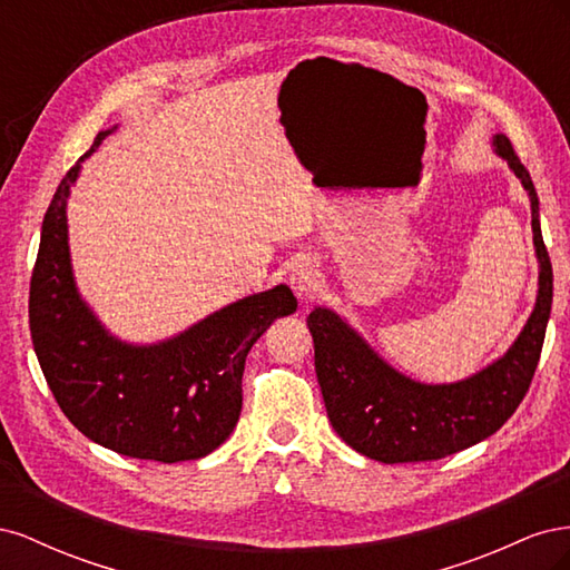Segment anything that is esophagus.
Here are the masks:
<instances>
[{"mask_svg":"<svg viewBox=\"0 0 570 570\" xmlns=\"http://www.w3.org/2000/svg\"><path fill=\"white\" fill-rule=\"evenodd\" d=\"M289 285L299 297H312L314 292L321 287V273H318L316 262H312V258H302V262L292 266Z\"/></svg>","mask_w":570,"mask_h":570,"instance_id":"esophagus-1","label":"esophagus"}]
</instances>
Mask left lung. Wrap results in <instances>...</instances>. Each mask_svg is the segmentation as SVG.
<instances>
[{"label":"left lung","instance_id":"8db88e82","mask_svg":"<svg viewBox=\"0 0 570 570\" xmlns=\"http://www.w3.org/2000/svg\"><path fill=\"white\" fill-rule=\"evenodd\" d=\"M530 195L532 237L540 258L534 312L513 347L463 383L421 385L392 371L352 327L327 308L306 316L327 419L352 450L383 463L438 461L490 438L519 409L542 354L554 273L540 230V202L509 137H494Z\"/></svg>","mask_w":570,"mask_h":570}]
</instances>
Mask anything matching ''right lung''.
<instances>
[{"instance_id": "obj_1", "label": "right lung", "mask_w": 570, "mask_h": 570, "mask_svg": "<svg viewBox=\"0 0 570 570\" xmlns=\"http://www.w3.org/2000/svg\"><path fill=\"white\" fill-rule=\"evenodd\" d=\"M107 132L82 154L90 157ZM80 159V161H82ZM80 164L61 178L42 220L28 318L45 381L85 438L132 459H202L226 442L243 411L252 344L297 308L289 287L235 302L154 347L105 333L78 297L66 237V197Z\"/></svg>"}]
</instances>
